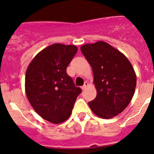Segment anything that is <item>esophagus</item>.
I'll use <instances>...</instances> for the list:
<instances>
[{
	"mask_svg": "<svg viewBox=\"0 0 154 154\" xmlns=\"http://www.w3.org/2000/svg\"><path fill=\"white\" fill-rule=\"evenodd\" d=\"M88 85H89V83H88L87 82H85V84H84V85H82V90H84V89H86V88H87V86H88Z\"/></svg>",
	"mask_w": 154,
	"mask_h": 154,
	"instance_id": "1",
	"label": "esophagus"
}]
</instances>
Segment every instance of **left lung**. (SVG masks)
<instances>
[{
  "mask_svg": "<svg viewBox=\"0 0 154 154\" xmlns=\"http://www.w3.org/2000/svg\"><path fill=\"white\" fill-rule=\"evenodd\" d=\"M81 51L92 66L96 97L89 106L103 119L112 118L127 107L134 95L137 77L123 53L104 42L84 45Z\"/></svg>",
  "mask_w": 154,
  "mask_h": 154,
  "instance_id": "8db88e82",
  "label": "left lung"
}]
</instances>
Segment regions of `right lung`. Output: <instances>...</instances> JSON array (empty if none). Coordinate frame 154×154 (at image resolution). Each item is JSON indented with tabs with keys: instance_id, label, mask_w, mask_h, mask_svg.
I'll list each match as a JSON object with an SVG mask.
<instances>
[{
	"instance_id": "add662e5",
	"label": "right lung",
	"mask_w": 154,
	"mask_h": 154,
	"mask_svg": "<svg viewBox=\"0 0 154 154\" xmlns=\"http://www.w3.org/2000/svg\"><path fill=\"white\" fill-rule=\"evenodd\" d=\"M78 51L75 45L54 44L34 58L25 75V91L31 106L50 123H61L72 113L82 92L66 69Z\"/></svg>"
}]
</instances>
